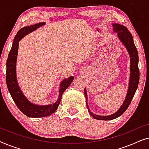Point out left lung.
Wrapping results in <instances>:
<instances>
[{"instance_id": "1", "label": "left lung", "mask_w": 149, "mask_h": 149, "mask_svg": "<svg viewBox=\"0 0 149 149\" xmlns=\"http://www.w3.org/2000/svg\"><path fill=\"white\" fill-rule=\"evenodd\" d=\"M113 32H117V37L119 38L121 43L125 47L128 54L130 55V82L129 86H128L127 95L124 100L123 103L122 104L121 107L119 110L115 113L110 115L102 116L97 115L93 113L90 111L87 104V93L86 88L84 89V93L86 99V106L89 115L92 116L93 118L97 120H104V121H108V120H113L116 118L121 116L124 112H125L129 107L131 103L132 98L135 94L136 89L138 88V83H139V77L140 72L138 68V51L136 49L135 45H134L133 37H132L131 33L125 26L121 25L119 24H113Z\"/></svg>"}]
</instances>
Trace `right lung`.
<instances>
[{
	"instance_id": "right-lung-1",
	"label": "right lung",
	"mask_w": 149,
	"mask_h": 149,
	"mask_svg": "<svg viewBox=\"0 0 149 149\" xmlns=\"http://www.w3.org/2000/svg\"><path fill=\"white\" fill-rule=\"evenodd\" d=\"M45 22L35 24L30 26H25L17 32L13 39L11 51L7 60V70H6V83L10 94L18 109L27 117L32 118H40L47 117L54 113L58 109L64 91L68 88L74 80V77L70 76L64 79L60 83L59 89V95L55 102L47 105H38L30 102L28 100L18 84L16 75V62L18 54L19 42L22 38L37 28L45 25Z\"/></svg>"
}]
</instances>
